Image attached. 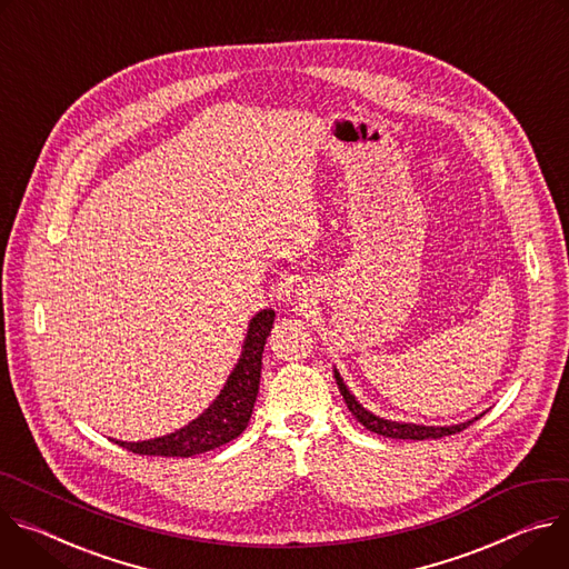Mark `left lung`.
I'll use <instances>...</instances> for the list:
<instances>
[{
  "instance_id": "8db88e82",
  "label": "left lung",
  "mask_w": 569,
  "mask_h": 569,
  "mask_svg": "<svg viewBox=\"0 0 569 569\" xmlns=\"http://www.w3.org/2000/svg\"><path fill=\"white\" fill-rule=\"evenodd\" d=\"M335 377H337V385H339V391L350 409V413L368 429V431H375L380 433L385 438H409V440H427V438H443V436H452V433H459L463 431L466 427H470L475 420H468V422H461V425H452V427H422V425H405V422H391V420H385V418H377L372 416L370 411H366L352 396L350 391L346 389L343 380L339 377V372L335 370Z\"/></svg>"
}]
</instances>
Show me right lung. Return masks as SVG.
<instances>
[{
	"label": "right lung",
	"instance_id": "right-lung-1",
	"mask_svg": "<svg viewBox=\"0 0 569 569\" xmlns=\"http://www.w3.org/2000/svg\"><path fill=\"white\" fill-rule=\"evenodd\" d=\"M273 309H264L250 321L241 359L228 377L223 391L206 413H201L194 422H189L176 433L144 440V443H121V440H117V446L142 457L176 459L197 457L230 443L232 438H237L246 429L252 407H256V398L260 391L262 352L267 337L273 328Z\"/></svg>",
	"mask_w": 569,
	"mask_h": 569
}]
</instances>
